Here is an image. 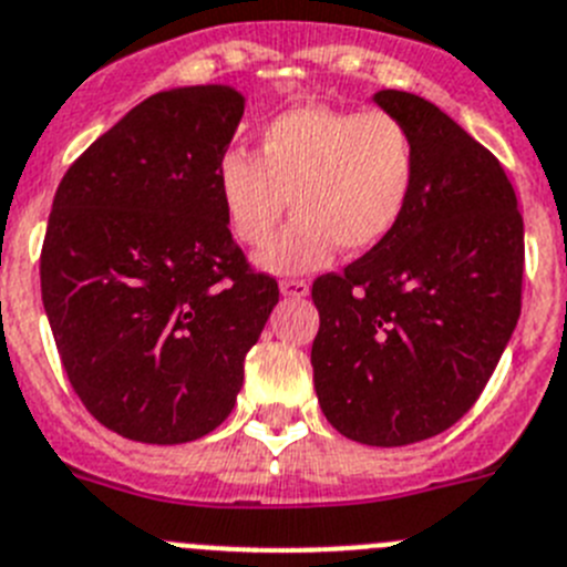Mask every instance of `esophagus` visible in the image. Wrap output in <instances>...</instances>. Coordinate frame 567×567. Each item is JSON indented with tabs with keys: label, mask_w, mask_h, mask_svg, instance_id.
<instances>
[{
	"label": "esophagus",
	"mask_w": 567,
	"mask_h": 567,
	"mask_svg": "<svg viewBox=\"0 0 567 567\" xmlns=\"http://www.w3.org/2000/svg\"><path fill=\"white\" fill-rule=\"evenodd\" d=\"M309 289L311 287L306 280H280V295H284V298H306Z\"/></svg>",
	"instance_id": "34e87169"
}]
</instances>
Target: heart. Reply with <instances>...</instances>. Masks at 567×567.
Masks as SVG:
<instances>
[{
	"label": "heart",
	"mask_w": 567,
	"mask_h": 567,
	"mask_svg": "<svg viewBox=\"0 0 567 567\" xmlns=\"http://www.w3.org/2000/svg\"><path fill=\"white\" fill-rule=\"evenodd\" d=\"M419 176V148L388 112L303 103L275 114L258 132V157L227 148L216 185L233 236L264 247L292 199L295 219L258 267L303 275L346 252L385 244L408 213Z\"/></svg>",
	"instance_id": "b5f03b06"
}]
</instances>
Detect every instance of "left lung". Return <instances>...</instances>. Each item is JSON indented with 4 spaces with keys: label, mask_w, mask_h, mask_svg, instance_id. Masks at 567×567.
<instances>
[{
    "label": "left lung",
    "mask_w": 567,
    "mask_h": 567,
    "mask_svg": "<svg viewBox=\"0 0 567 567\" xmlns=\"http://www.w3.org/2000/svg\"><path fill=\"white\" fill-rule=\"evenodd\" d=\"M373 103L413 134L415 190L385 244L315 280L311 368L337 433L408 446L453 427L501 362L520 318L523 216L495 154L435 103L399 90Z\"/></svg>",
    "instance_id": "1"
}]
</instances>
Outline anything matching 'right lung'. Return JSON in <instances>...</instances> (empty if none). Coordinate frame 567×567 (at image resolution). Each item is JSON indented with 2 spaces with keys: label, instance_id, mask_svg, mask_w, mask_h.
Instances as JSON below:
<instances>
[{
  "label": "right lung",
  "instance_id": "1",
  "mask_svg": "<svg viewBox=\"0 0 567 567\" xmlns=\"http://www.w3.org/2000/svg\"><path fill=\"white\" fill-rule=\"evenodd\" d=\"M244 103L227 83L145 97L55 190L41 300L83 408L123 439L185 444L219 427L278 303L216 185Z\"/></svg>",
  "mask_w": 567,
  "mask_h": 567
}]
</instances>
